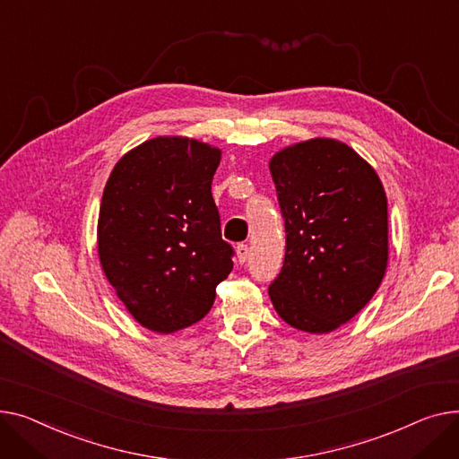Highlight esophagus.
Masks as SVG:
<instances>
[{
	"label": "esophagus",
	"instance_id": "34e87169",
	"mask_svg": "<svg viewBox=\"0 0 459 459\" xmlns=\"http://www.w3.org/2000/svg\"><path fill=\"white\" fill-rule=\"evenodd\" d=\"M248 255H250L248 245H242V242H240V245H237V259H238L240 264L248 261Z\"/></svg>",
	"mask_w": 459,
	"mask_h": 459
}]
</instances>
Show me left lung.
<instances>
[{"instance_id":"8db88e82","label":"left lung","mask_w":459,"mask_h":459,"mask_svg":"<svg viewBox=\"0 0 459 459\" xmlns=\"http://www.w3.org/2000/svg\"><path fill=\"white\" fill-rule=\"evenodd\" d=\"M285 224L281 273L268 287L296 330L328 333L356 316L387 268V198L352 148L313 139L271 159Z\"/></svg>"}]
</instances>
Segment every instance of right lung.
Here are the masks:
<instances>
[{"label":"right lung","mask_w":459,"mask_h":459,"mask_svg":"<svg viewBox=\"0 0 459 459\" xmlns=\"http://www.w3.org/2000/svg\"><path fill=\"white\" fill-rule=\"evenodd\" d=\"M219 163L217 148L157 137L126 153L107 179L100 263L127 311L152 332L202 320L233 268L211 195Z\"/></svg>","instance_id":"1"}]
</instances>
